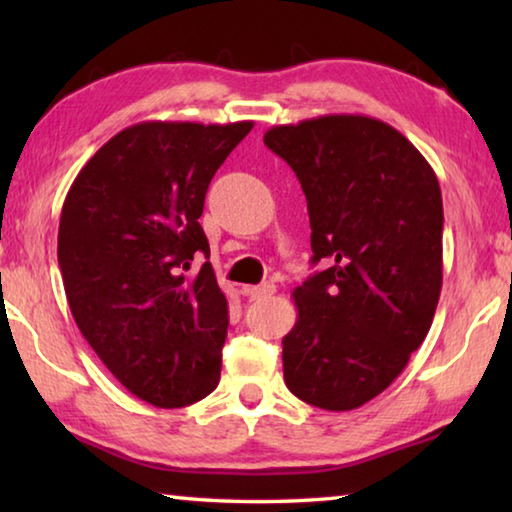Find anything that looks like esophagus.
Segmentation results:
<instances>
[{"label":"esophagus","mask_w":512,"mask_h":512,"mask_svg":"<svg viewBox=\"0 0 512 512\" xmlns=\"http://www.w3.org/2000/svg\"><path fill=\"white\" fill-rule=\"evenodd\" d=\"M246 293L250 296V300H264V298H271L275 293V284L271 282H264L259 284V287H248Z\"/></svg>","instance_id":"34e87169"}]
</instances>
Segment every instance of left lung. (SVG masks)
Listing matches in <instances>:
<instances>
[{
	"instance_id": "left-lung-1",
	"label": "left lung",
	"mask_w": 512,
	"mask_h": 512,
	"mask_svg": "<svg viewBox=\"0 0 512 512\" xmlns=\"http://www.w3.org/2000/svg\"><path fill=\"white\" fill-rule=\"evenodd\" d=\"M264 144L307 196L311 262L293 291L284 381L325 411L386 391L427 336L443 289V196L431 164L386 121L323 115L273 126Z\"/></svg>"
}]
</instances>
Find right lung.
<instances>
[{"mask_svg":"<svg viewBox=\"0 0 512 512\" xmlns=\"http://www.w3.org/2000/svg\"><path fill=\"white\" fill-rule=\"evenodd\" d=\"M253 121H142L85 162L65 196L58 264L85 341L135 397L194 404L221 377L228 300L201 228L216 169Z\"/></svg>","mask_w":512,"mask_h":512,"instance_id":"obj_1","label":"right lung"}]
</instances>
